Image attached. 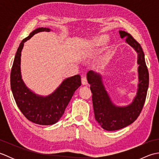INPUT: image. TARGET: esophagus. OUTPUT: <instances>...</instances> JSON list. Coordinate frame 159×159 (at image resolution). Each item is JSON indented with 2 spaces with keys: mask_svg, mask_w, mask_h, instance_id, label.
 Masks as SVG:
<instances>
[{
  "mask_svg": "<svg viewBox=\"0 0 159 159\" xmlns=\"http://www.w3.org/2000/svg\"><path fill=\"white\" fill-rule=\"evenodd\" d=\"M81 82H82V84L84 85H85L87 84V78L85 76H83L82 79H81Z\"/></svg>",
  "mask_w": 159,
  "mask_h": 159,
  "instance_id": "obj_1",
  "label": "esophagus"
}]
</instances>
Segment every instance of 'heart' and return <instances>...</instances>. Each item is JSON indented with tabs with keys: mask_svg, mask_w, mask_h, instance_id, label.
Segmentation results:
<instances>
[{
	"mask_svg": "<svg viewBox=\"0 0 159 159\" xmlns=\"http://www.w3.org/2000/svg\"><path fill=\"white\" fill-rule=\"evenodd\" d=\"M108 40H109V38H108V37L106 35H101L100 37H98L96 40V43L97 45H104V44H106L107 43Z\"/></svg>",
	"mask_w": 159,
	"mask_h": 159,
	"instance_id": "heart-1",
	"label": "heart"
}]
</instances>
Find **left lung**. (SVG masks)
<instances>
[{
    "label": "left lung",
    "mask_w": 159,
    "mask_h": 159,
    "mask_svg": "<svg viewBox=\"0 0 159 159\" xmlns=\"http://www.w3.org/2000/svg\"><path fill=\"white\" fill-rule=\"evenodd\" d=\"M121 38H126V42L138 53L139 64V85L137 95L129 105L117 107L111 102L109 94L104 88L102 78L99 74L90 70L87 72V79L90 84L92 93V102L96 120L103 129L109 131L120 130L126 127L139 117L146 101L149 85V73L145 61L144 52L141 45L130 33L120 31Z\"/></svg>",
    "instance_id": "obj_1"
}]
</instances>
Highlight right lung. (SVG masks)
<instances>
[{"label":"right lung","instance_id":"right-lung-1","mask_svg":"<svg viewBox=\"0 0 159 159\" xmlns=\"http://www.w3.org/2000/svg\"><path fill=\"white\" fill-rule=\"evenodd\" d=\"M48 28H38L24 39L17 50L11 71V89L19 109L26 119L39 125H52L58 121L66 110L75 91L81 85L80 76L64 80L50 95L43 97L31 92L25 85L20 72V57L24 43L39 32H49Z\"/></svg>","mask_w":159,"mask_h":159}]
</instances>
